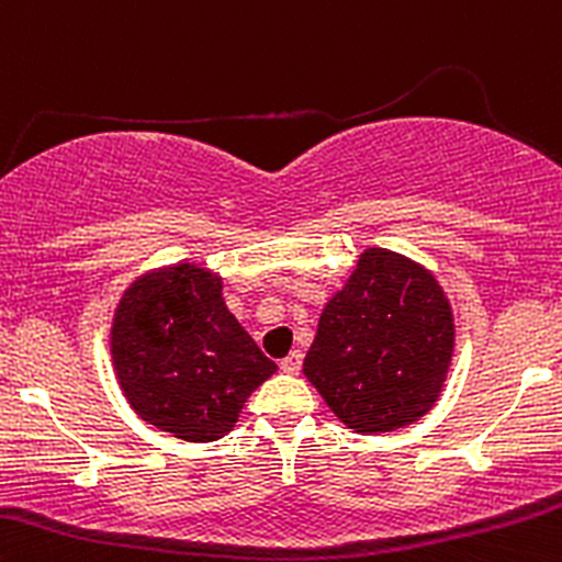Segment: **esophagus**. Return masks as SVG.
Here are the masks:
<instances>
[{
    "mask_svg": "<svg viewBox=\"0 0 562 562\" xmlns=\"http://www.w3.org/2000/svg\"><path fill=\"white\" fill-rule=\"evenodd\" d=\"M300 368H303V351L294 349V351H289V355L281 360L283 373H297Z\"/></svg>",
    "mask_w": 562,
    "mask_h": 562,
    "instance_id": "esophagus-1",
    "label": "esophagus"
}]
</instances>
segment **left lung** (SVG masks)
Returning a JSON list of instances; mask_svg holds the SVG:
<instances>
[{
	"instance_id": "obj_1",
	"label": "left lung",
	"mask_w": 562,
	"mask_h": 562,
	"mask_svg": "<svg viewBox=\"0 0 562 562\" xmlns=\"http://www.w3.org/2000/svg\"><path fill=\"white\" fill-rule=\"evenodd\" d=\"M454 355V314L425 265L366 248L329 297L303 373L355 432H390L436 406Z\"/></svg>"
}]
</instances>
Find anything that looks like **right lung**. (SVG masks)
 Masks as SVG:
<instances>
[{
    "label": "right lung",
    "mask_w": 562,
    "mask_h": 562,
    "mask_svg": "<svg viewBox=\"0 0 562 562\" xmlns=\"http://www.w3.org/2000/svg\"><path fill=\"white\" fill-rule=\"evenodd\" d=\"M110 357L126 403L181 441H218L276 373L229 314L222 276L194 262L151 270L121 294Z\"/></svg>",
    "instance_id": "right-lung-1"
}]
</instances>
